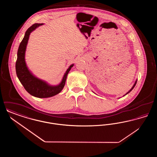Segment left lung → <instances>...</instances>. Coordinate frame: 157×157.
Instances as JSON below:
<instances>
[{
    "mask_svg": "<svg viewBox=\"0 0 157 157\" xmlns=\"http://www.w3.org/2000/svg\"><path fill=\"white\" fill-rule=\"evenodd\" d=\"M136 82H137V81H135V82L134 85V86H132V88H131V90H129V92H127V94H128V93H129V92H131V90H133V88H134L135 86V85H136ZM127 94H125V95H127Z\"/></svg>",
    "mask_w": 157,
    "mask_h": 157,
    "instance_id": "1",
    "label": "left lung"
}]
</instances>
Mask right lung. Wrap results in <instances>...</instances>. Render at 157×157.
<instances>
[{
    "mask_svg": "<svg viewBox=\"0 0 157 157\" xmlns=\"http://www.w3.org/2000/svg\"><path fill=\"white\" fill-rule=\"evenodd\" d=\"M42 25V23H35L26 30L25 36L19 46L17 51V58L16 62V74L24 88L30 95L35 97L40 98L51 97L59 94L63 90L65 84L67 74L71 67L74 66V65H72L69 67L63 76L61 83L59 85L55 86H49L46 82L37 79L32 75L28 69L25 60L26 48L30 33L36 28Z\"/></svg>",
    "mask_w": 157,
    "mask_h": 157,
    "instance_id": "obj_1",
    "label": "right lung"
}]
</instances>
